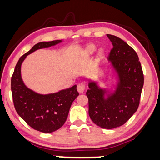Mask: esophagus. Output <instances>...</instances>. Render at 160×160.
<instances>
[{
    "mask_svg": "<svg viewBox=\"0 0 160 160\" xmlns=\"http://www.w3.org/2000/svg\"><path fill=\"white\" fill-rule=\"evenodd\" d=\"M86 90V85L83 83H80L77 85V90L79 93H84V92Z\"/></svg>",
    "mask_w": 160,
    "mask_h": 160,
    "instance_id": "34e87169",
    "label": "esophagus"
}]
</instances>
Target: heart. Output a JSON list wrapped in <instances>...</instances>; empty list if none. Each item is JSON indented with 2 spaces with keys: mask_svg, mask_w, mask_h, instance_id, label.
I'll return each mask as SVG.
<instances>
[{
  "mask_svg": "<svg viewBox=\"0 0 160 160\" xmlns=\"http://www.w3.org/2000/svg\"><path fill=\"white\" fill-rule=\"evenodd\" d=\"M95 50H96V47L94 45H89L88 46L86 47V48H85V51H84V53L86 54L87 56H90V55H92L93 53L95 52ZM98 57H101L103 56V51H98Z\"/></svg>",
  "mask_w": 160,
  "mask_h": 160,
  "instance_id": "heart-1",
  "label": "heart"
}]
</instances>
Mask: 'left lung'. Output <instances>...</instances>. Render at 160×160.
Wrapping results in <instances>:
<instances>
[{
  "mask_svg": "<svg viewBox=\"0 0 160 160\" xmlns=\"http://www.w3.org/2000/svg\"><path fill=\"white\" fill-rule=\"evenodd\" d=\"M112 43L108 59L118 74L115 92L104 98L105 90L95 82L89 83L86 95L89 101V115L93 123L103 128L123 125L138 110L144 84L140 62L135 51L119 37L107 34Z\"/></svg>",
  "mask_w": 160,
  "mask_h": 160,
  "instance_id": "8db88e82",
  "label": "left lung"
}]
</instances>
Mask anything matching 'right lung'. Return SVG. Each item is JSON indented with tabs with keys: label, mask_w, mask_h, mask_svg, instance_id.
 <instances>
[{
	"label": "right lung",
	"mask_w": 160,
	"mask_h": 160,
	"mask_svg": "<svg viewBox=\"0 0 160 160\" xmlns=\"http://www.w3.org/2000/svg\"><path fill=\"white\" fill-rule=\"evenodd\" d=\"M61 42H41L34 45L18 60L11 79L12 98L16 112L28 126L44 133L55 132L65 123L72 103L79 95L76 85L52 94H38L24 84L20 68L22 62L28 54Z\"/></svg>",
	"instance_id": "1"
}]
</instances>
